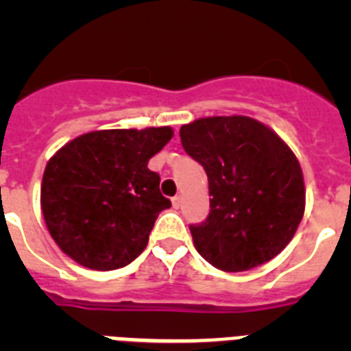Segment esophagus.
Instances as JSON below:
<instances>
[{"label": "esophagus", "mask_w": 351, "mask_h": 351, "mask_svg": "<svg viewBox=\"0 0 351 351\" xmlns=\"http://www.w3.org/2000/svg\"><path fill=\"white\" fill-rule=\"evenodd\" d=\"M181 202H182V197L181 195H176V197L172 198V206L178 209V207H181Z\"/></svg>", "instance_id": "34e87169"}]
</instances>
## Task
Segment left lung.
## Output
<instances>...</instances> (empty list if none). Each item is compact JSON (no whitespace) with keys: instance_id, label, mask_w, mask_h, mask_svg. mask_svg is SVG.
I'll return each instance as SVG.
<instances>
[{"instance_id":"left-lung-1","label":"left lung","mask_w":351,"mask_h":351,"mask_svg":"<svg viewBox=\"0 0 351 351\" xmlns=\"http://www.w3.org/2000/svg\"><path fill=\"white\" fill-rule=\"evenodd\" d=\"M179 135L209 181V216L190 225L198 253L225 272L250 271L280 255L306 206L291 149L246 116L202 117L181 126Z\"/></svg>"}]
</instances>
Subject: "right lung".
I'll return each mask as SVG.
<instances>
[{"label":"right lung","mask_w":351,"mask_h":351,"mask_svg":"<svg viewBox=\"0 0 351 351\" xmlns=\"http://www.w3.org/2000/svg\"><path fill=\"white\" fill-rule=\"evenodd\" d=\"M172 135L169 126L89 132L49 160L40 204L63 253L95 271L125 267L141 255L158 214L172 206L147 169Z\"/></svg>","instance_id":"right-lung-1"}]
</instances>
